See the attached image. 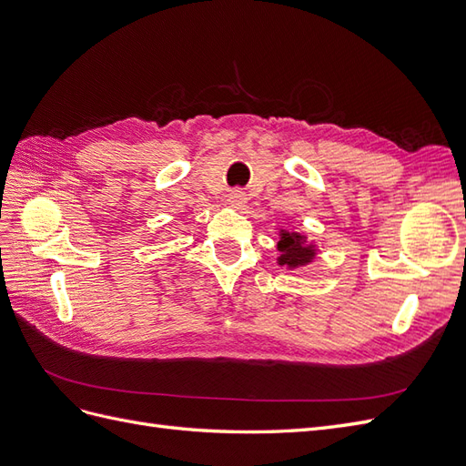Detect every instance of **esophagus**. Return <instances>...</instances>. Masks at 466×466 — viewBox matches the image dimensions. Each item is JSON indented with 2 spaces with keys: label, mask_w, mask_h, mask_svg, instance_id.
<instances>
[{
  "label": "esophagus",
  "mask_w": 466,
  "mask_h": 466,
  "mask_svg": "<svg viewBox=\"0 0 466 466\" xmlns=\"http://www.w3.org/2000/svg\"><path fill=\"white\" fill-rule=\"evenodd\" d=\"M247 194L243 192V190H231L229 194H228V204L231 206V208H235V209H243L245 206H247Z\"/></svg>",
  "instance_id": "obj_1"
}]
</instances>
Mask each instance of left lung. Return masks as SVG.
Listing matches in <instances>:
<instances>
[{"instance_id":"obj_1","label":"left lung","mask_w":466,"mask_h":466,"mask_svg":"<svg viewBox=\"0 0 466 466\" xmlns=\"http://www.w3.org/2000/svg\"><path fill=\"white\" fill-rule=\"evenodd\" d=\"M278 250H279L278 264L288 266L289 270L313 262L317 255V247L313 243H307V237L295 231H279Z\"/></svg>"}]
</instances>
